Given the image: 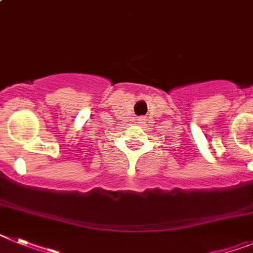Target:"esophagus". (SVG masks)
<instances>
[{"instance_id":"34e87169","label":"esophagus","mask_w":253,"mask_h":253,"mask_svg":"<svg viewBox=\"0 0 253 253\" xmlns=\"http://www.w3.org/2000/svg\"><path fill=\"white\" fill-rule=\"evenodd\" d=\"M145 118L144 117H141V118H139V124H145Z\"/></svg>"}]
</instances>
